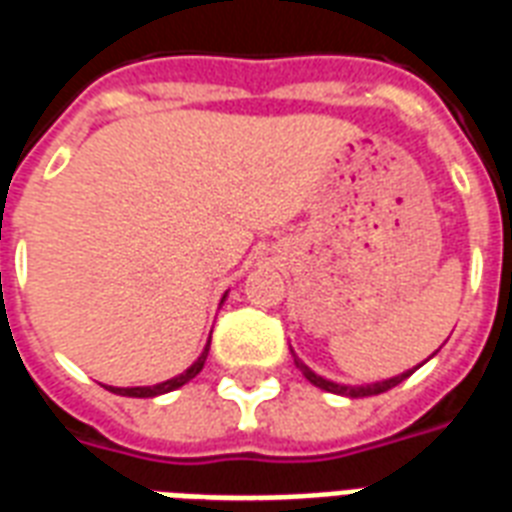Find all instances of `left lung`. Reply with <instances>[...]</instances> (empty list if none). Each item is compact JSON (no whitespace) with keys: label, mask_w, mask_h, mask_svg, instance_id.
<instances>
[{"label":"left lung","mask_w":512,"mask_h":512,"mask_svg":"<svg viewBox=\"0 0 512 512\" xmlns=\"http://www.w3.org/2000/svg\"><path fill=\"white\" fill-rule=\"evenodd\" d=\"M295 357V354H292ZM427 362V360H424ZM295 365H298V370L303 373V376L311 381L314 386H319V389H325V392H333V395H343V397H373V395H381V392H386V389H392V386L403 384L405 378L411 376L413 370L421 368V365H416L413 370H405V373H400V376H392V378H384V381H373V384H360V386H351V384H338V381H330V378L319 376V373H314V370L308 368L306 362L298 360L295 357Z\"/></svg>","instance_id":"obj_1"}]
</instances>
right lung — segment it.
<instances>
[{
	"label": "right lung",
	"mask_w": 512,
	"mask_h": 512,
	"mask_svg": "<svg viewBox=\"0 0 512 512\" xmlns=\"http://www.w3.org/2000/svg\"><path fill=\"white\" fill-rule=\"evenodd\" d=\"M225 300V295H222ZM220 300V303H222ZM209 341H212V335H209ZM209 357V343H206V349L201 351V357L185 370V373H179V376L169 378V381H161V384L155 386H109V392H115V395H123V397H158V395H166V392H174L179 386H185L190 378H195L201 370H204V362Z\"/></svg>",
	"instance_id": "right-lung-1"
}]
</instances>
